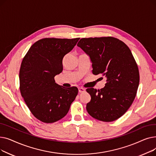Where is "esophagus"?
<instances>
[{
    "instance_id": "34e87169",
    "label": "esophagus",
    "mask_w": 156,
    "mask_h": 156,
    "mask_svg": "<svg viewBox=\"0 0 156 156\" xmlns=\"http://www.w3.org/2000/svg\"><path fill=\"white\" fill-rule=\"evenodd\" d=\"M78 92L80 93H83V92H85V89L83 88H78Z\"/></svg>"
}]
</instances>
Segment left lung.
Returning <instances> with one entry per match:
<instances>
[{
    "instance_id": "1",
    "label": "left lung",
    "mask_w": 156,
    "mask_h": 156,
    "mask_svg": "<svg viewBox=\"0 0 156 156\" xmlns=\"http://www.w3.org/2000/svg\"><path fill=\"white\" fill-rule=\"evenodd\" d=\"M77 45L89 55L94 75L102 74L107 79L101 90L87 89L91 96L87 112L99 121L118 119L132 104L140 81L132 52L124 42L112 37L81 38Z\"/></svg>"
}]
</instances>
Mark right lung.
Returning <instances> with one entry per match:
<instances>
[{
	"instance_id": "add662e5",
	"label": "right lung",
	"mask_w": 156,
	"mask_h": 156,
	"mask_svg": "<svg viewBox=\"0 0 156 156\" xmlns=\"http://www.w3.org/2000/svg\"><path fill=\"white\" fill-rule=\"evenodd\" d=\"M80 38H45L33 44L24 57L20 70L21 96L37 119L52 123L64 118L75 99L76 87L64 88L54 77L62 71V59Z\"/></svg>"
}]
</instances>
